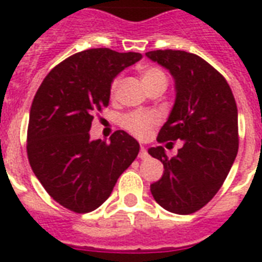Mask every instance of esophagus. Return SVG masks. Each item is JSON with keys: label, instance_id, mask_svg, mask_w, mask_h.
<instances>
[{"label": "esophagus", "instance_id": "obj_1", "mask_svg": "<svg viewBox=\"0 0 262 262\" xmlns=\"http://www.w3.org/2000/svg\"><path fill=\"white\" fill-rule=\"evenodd\" d=\"M139 158H140V159H143V160H145V159H148V158H149V155H148L147 149H145V148H144V147L140 148Z\"/></svg>", "mask_w": 262, "mask_h": 262}]
</instances>
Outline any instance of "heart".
I'll list each match as a JSON object with an SVG mask.
<instances>
[{
    "mask_svg": "<svg viewBox=\"0 0 262 262\" xmlns=\"http://www.w3.org/2000/svg\"><path fill=\"white\" fill-rule=\"evenodd\" d=\"M140 76L143 80L144 85L152 87L154 84L158 83H166L167 84V76L163 71H160L159 68L155 67H144L140 71ZM119 84V77H115L111 81L110 92L114 95L117 92ZM159 122V117L155 113H141V111H136V113H129V114L123 115L121 119V125L123 129H126L130 135H133L137 139H147L151 130L158 125Z\"/></svg>",
    "mask_w": 262,
    "mask_h": 262,
    "instance_id": "b5f03b06",
    "label": "heart"
}]
</instances>
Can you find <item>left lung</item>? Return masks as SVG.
I'll list each match as a JSON object with an SVG mask.
<instances>
[{
	"instance_id": "8db88e82",
	"label": "left lung",
	"mask_w": 262,
	"mask_h": 262,
	"mask_svg": "<svg viewBox=\"0 0 262 262\" xmlns=\"http://www.w3.org/2000/svg\"><path fill=\"white\" fill-rule=\"evenodd\" d=\"M145 55L168 69L177 92L156 140L170 145L182 141L174 158H168L162 145L148 149L164 167L151 193L166 211L189 215L213 199L235 160L239 144L235 99L223 76L199 55L182 50Z\"/></svg>"
}]
</instances>
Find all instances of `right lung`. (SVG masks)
Segmentation results:
<instances>
[{"label": "right lung", "mask_w": 262, "mask_h": 262, "mask_svg": "<svg viewBox=\"0 0 262 262\" xmlns=\"http://www.w3.org/2000/svg\"><path fill=\"white\" fill-rule=\"evenodd\" d=\"M141 58L106 47L80 51L53 68L35 94L27 132L31 168L53 200L76 213L100 207L139 155L140 144L126 132L106 143L91 140L90 129L95 111L108 106L115 76Z\"/></svg>", "instance_id": "obj_1"}]
</instances>
